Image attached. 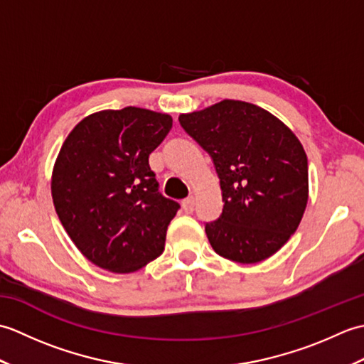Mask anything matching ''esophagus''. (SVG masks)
<instances>
[{
  "label": "esophagus",
  "mask_w": 364,
  "mask_h": 364,
  "mask_svg": "<svg viewBox=\"0 0 364 364\" xmlns=\"http://www.w3.org/2000/svg\"><path fill=\"white\" fill-rule=\"evenodd\" d=\"M183 210H184V213H188V214H191L192 211H194V206H196V200H194V197H188V198H184L183 200Z\"/></svg>",
  "instance_id": "34e87169"
}]
</instances>
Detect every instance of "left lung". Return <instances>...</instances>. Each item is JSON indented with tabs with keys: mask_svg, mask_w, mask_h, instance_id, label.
Listing matches in <instances>:
<instances>
[{
	"mask_svg": "<svg viewBox=\"0 0 364 364\" xmlns=\"http://www.w3.org/2000/svg\"><path fill=\"white\" fill-rule=\"evenodd\" d=\"M183 129L210 154L223 210L205 223L220 257L253 264L296 233L308 202V159L292 131L272 114L237 100L181 114Z\"/></svg>",
	"mask_w": 364,
	"mask_h": 364,
	"instance_id": "obj_1",
	"label": "left lung"
}]
</instances>
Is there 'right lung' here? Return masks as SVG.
Segmentation results:
<instances>
[{
  "label": "right lung",
  "mask_w": 364,
  "mask_h": 364,
  "mask_svg": "<svg viewBox=\"0 0 364 364\" xmlns=\"http://www.w3.org/2000/svg\"><path fill=\"white\" fill-rule=\"evenodd\" d=\"M170 129V115L128 106L89 115L63 144L53 170V203L94 264L128 274L164 250L180 203L161 194L149 156Z\"/></svg>",
  "instance_id": "obj_1"
}]
</instances>
